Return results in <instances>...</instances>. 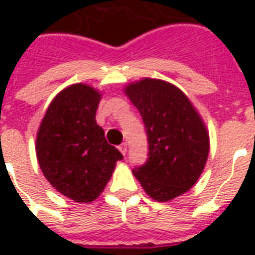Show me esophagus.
I'll return each mask as SVG.
<instances>
[{
	"instance_id": "esophagus-1",
	"label": "esophagus",
	"mask_w": 255,
	"mask_h": 255,
	"mask_svg": "<svg viewBox=\"0 0 255 255\" xmlns=\"http://www.w3.org/2000/svg\"><path fill=\"white\" fill-rule=\"evenodd\" d=\"M119 151L123 153V155H126L127 153V143H122L119 145Z\"/></svg>"
}]
</instances>
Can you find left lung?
I'll use <instances>...</instances> for the list:
<instances>
[{"label": "left lung", "instance_id": "1", "mask_svg": "<svg viewBox=\"0 0 255 255\" xmlns=\"http://www.w3.org/2000/svg\"><path fill=\"white\" fill-rule=\"evenodd\" d=\"M147 132L148 160L132 173L156 201H170L192 188L209 155V132L184 92L161 79L144 78L124 88Z\"/></svg>", "mask_w": 255, "mask_h": 255}]
</instances>
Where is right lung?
I'll return each mask as SVG.
<instances>
[{
	"label": "right lung",
	"mask_w": 255,
	"mask_h": 255,
	"mask_svg": "<svg viewBox=\"0 0 255 255\" xmlns=\"http://www.w3.org/2000/svg\"><path fill=\"white\" fill-rule=\"evenodd\" d=\"M102 94L85 83L62 90L50 103L37 133L38 164L66 197L91 202L110 181L123 155L104 137L95 119Z\"/></svg>",
	"instance_id": "right-lung-1"
}]
</instances>
